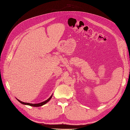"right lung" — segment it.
<instances>
[{"instance_id": "1", "label": "right lung", "mask_w": 130, "mask_h": 130, "mask_svg": "<svg viewBox=\"0 0 130 130\" xmlns=\"http://www.w3.org/2000/svg\"><path fill=\"white\" fill-rule=\"evenodd\" d=\"M52 96H53V94L52 95H51L50 96V98H49L48 99H47L46 100H45V101H43V102H42V103H38V104H30V103H24V102H22V101H21V100H18V99H17V100L19 102V103H21V104H23V105H29V106H32V107H40V106H43V105H45V104H46L47 103H48V101H50V100L52 99Z\"/></svg>"}]
</instances>
